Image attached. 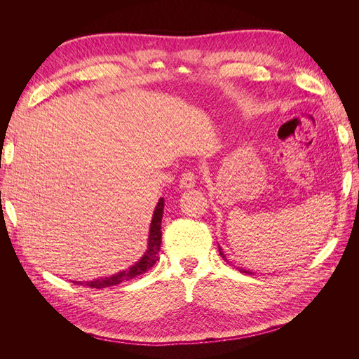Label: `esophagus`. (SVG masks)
Here are the masks:
<instances>
[{
  "label": "esophagus",
  "mask_w": 359,
  "mask_h": 359,
  "mask_svg": "<svg viewBox=\"0 0 359 359\" xmlns=\"http://www.w3.org/2000/svg\"><path fill=\"white\" fill-rule=\"evenodd\" d=\"M194 184H196V173H194V170H184L180 178V186L182 189H191L194 187Z\"/></svg>",
  "instance_id": "obj_1"
}]
</instances>
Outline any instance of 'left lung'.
I'll return each mask as SVG.
<instances>
[{
	"label": "left lung",
	"mask_w": 359,
	"mask_h": 359,
	"mask_svg": "<svg viewBox=\"0 0 359 359\" xmlns=\"http://www.w3.org/2000/svg\"><path fill=\"white\" fill-rule=\"evenodd\" d=\"M219 253H220V256H222V257H224V255L222 253V248H220V247H219ZM224 260H226V259H224ZM226 262H229V260H226ZM240 271H241V269H240ZM243 273H248V271H245V269H244ZM250 274H252V273H250Z\"/></svg>",
	"instance_id": "obj_1"
}]
</instances>
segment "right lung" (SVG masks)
I'll return each mask as SVG.
<instances>
[{
  "instance_id": "obj_1",
  "label": "right lung",
  "mask_w": 359,
  "mask_h": 359,
  "mask_svg": "<svg viewBox=\"0 0 359 359\" xmlns=\"http://www.w3.org/2000/svg\"><path fill=\"white\" fill-rule=\"evenodd\" d=\"M163 208H165V201L163 198L158 201L156 211L153 215V222H151V229H149V238H148V250L144 255V257L139 260V262L130 268L128 271H123L116 276L100 278L95 281H88L86 286L94 287V289H102V287H111L115 285L123 283V281H128L139 274L147 273L148 269L154 266V264L158 260V252H160V244H161V219H163ZM82 285V283H81Z\"/></svg>"
}]
</instances>
